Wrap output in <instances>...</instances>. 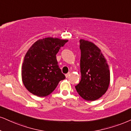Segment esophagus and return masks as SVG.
<instances>
[{"label": "esophagus", "mask_w": 131, "mask_h": 131, "mask_svg": "<svg viewBox=\"0 0 131 131\" xmlns=\"http://www.w3.org/2000/svg\"><path fill=\"white\" fill-rule=\"evenodd\" d=\"M70 72H69V73H67V74H66V78H69V77H70Z\"/></svg>", "instance_id": "34e87169"}]
</instances>
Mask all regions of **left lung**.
Listing matches in <instances>:
<instances>
[{
	"label": "left lung",
	"mask_w": 131,
	"mask_h": 131,
	"mask_svg": "<svg viewBox=\"0 0 131 131\" xmlns=\"http://www.w3.org/2000/svg\"><path fill=\"white\" fill-rule=\"evenodd\" d=\"M81 79L75 86L83 99L94 101L107 91L110 72L106 60L100 50L91 42L80 40Z\"/></svg>",
	"instance_id": "obj_1"
}]
</instances>
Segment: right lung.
Masks as SVG:
<instances>
[{
  "mask_svg": "<svg viewBox=\"0 0 131 131\" xmlns=\"http://www.w3.org/2000/svg\"><path fill=\"white\" fill-rule=\"evenodd\" d=\"M67 41L47 38L38 40L28 50L22 64V78L30 92L39 96H47L66 78L56 54Z\"/></svg>",
  "mask_w": 131,
  "mask_h": 131,
  "instance_id": "add662e5",
  "label": "right lung"
}]
</instances>
